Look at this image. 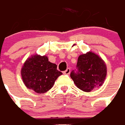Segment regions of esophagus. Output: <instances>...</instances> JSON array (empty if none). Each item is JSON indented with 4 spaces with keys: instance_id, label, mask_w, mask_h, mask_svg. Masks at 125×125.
<instances>
[{
    "instance_id": "esophagus-1",
    "label": "esophagus",
    "mask_w": 125,
    "mask_h": 125,
    "mask_svg": "<svg viewBox=\"0 0 125 125\" xmlns=\"http://www.w3.org/2000/svg\"><path fill=\"white\" fill-rule=\"evenodd\" d=\"M70 69L67 68L64 72L63 73L65 75H69L70 74Z\"/></svg>"
}]
</instances>
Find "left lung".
<instances>
[{
    "instance_id": "obj_1",
    "label": "left lung",
    "mask_w": 125,
    "mask_h": 125,
    "mask_svg": "<svg viewBox=\"0 0 125 125\" xmlns=\"http://www.w3.org/2000/svg\"><path fill=\"white\" fill-rule=\"evenodd\" d=\"M77 69L71 72V78L77 87L86 92L102 86L107 73L103 60L92 52L79 56Z\"/></svg>"
}]
</instances>
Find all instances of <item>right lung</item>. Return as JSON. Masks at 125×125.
I'll return each mask as SVG.
<instances>
[{"label": "right lung", "instance_id": "add662e5", "mask_svg": "<svg viewBox=\"0 0 125 125\" xmlns=\"http://www.w3.org/2000/svg\"><path fill=\"white\" fill-rule=\"evenodd\" d=\"M57 65L48 61L46 55H34L28 58L21 69L23 83L28 88L38 94L50 90L57 77L62 75Z\"/></svg>", "mask_w": 125, "mask_h": 125}]
</instances>
